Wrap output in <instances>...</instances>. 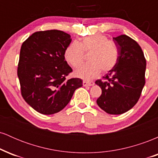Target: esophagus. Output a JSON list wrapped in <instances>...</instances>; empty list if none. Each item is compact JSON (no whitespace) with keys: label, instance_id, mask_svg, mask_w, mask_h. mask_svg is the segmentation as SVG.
<instances>
[{"label":"esophagus","instance_id":"obj_1","mask_svg":"<svg viewBox=\"0 0 158 158\" xmlns=\"http://www.w3.org/2000/svg\"><path fill=\"white\" fill-rule=\"evenodd\" d=\"M83 86H92L94 85V82L92 81H83Z\"/></svg>","mask_w":158,"mask_h":158}]
</instances>
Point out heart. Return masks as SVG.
Returning <instances> with one entry per match:
<instances>
[{
    "label": "heart",
    "instance_id": "obj_1",
    "mask_svg": "<svg viewBox=\"0 0 158 158\" xmlns=\"http://www.w3.org/2000/svg\"><path fill=\"white\" fill-rule=\"evenodd\" d=\"M85 52H90V61L75 71L77 77L91 79L100 73L110 71L119 60V49L106 35L95 34L83 38L80 42L74 41L64 51V58L73 68H79L85 60Z\"/></svg>",
    "mask_w": 158,
    "mask_h": 158
}]
</instances>
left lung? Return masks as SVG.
Wrapping results in <instances>:
<instances>
[{
	"instance_id": "8db88e82",
	"label": "left lung",
	"mask_w": 158,
	"mask_h": 158,
	"mask_svg": "<svg viewBox=\"0 0 158 158\" xmlns=\"http://www.w3.org/2000/svg\"><path fill=\"white\" fill-rule=\"evenodd\" d=\"M119 49L117 65L95 81L102 89L97 105L106 113L121 114L138 102L145 83L146 61L140 46L126 35L114 38Z\"/></svg>"
}]
</instances>
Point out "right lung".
<instances>
[{"label":"right lung","instance_id":"right-lung-1","mask_svg":"<svg viewBox=\"0 0 158 158\" xmlns=\"http://www.w3.org/2000/svg\"><path fill=\"white\" fill-rule=\"evenodd\" d=\"M70 42L69 34L51 30L34 32L21 45L18 66L21 93L40 114L59 112L82 86L81 79H66L73 71L64 59Z\"/></svg>","mask_w":158,"mask_h":158}]
</instances>
